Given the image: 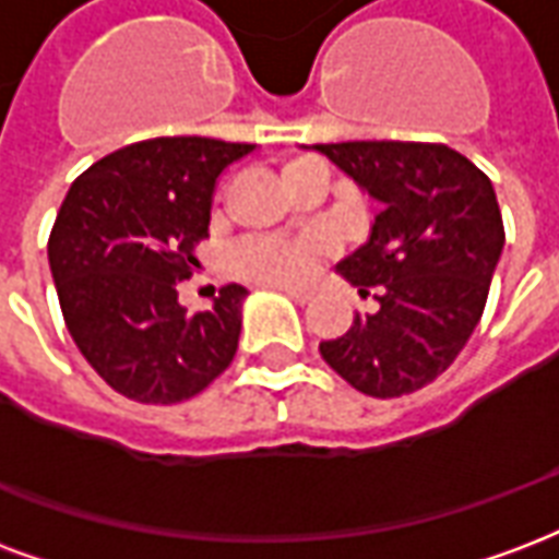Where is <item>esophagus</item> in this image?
Returning <instances> with one entry per match:
<instances>
[{
    "label": "esophagus",
    "instance_id": "1",
    "mask_svg": "<svg viewBox=\"0 0 559 559\" xmlns=\"http://www.w3.org/2000/svg\"><path fill=\"white\" fill-rule=\"evenodd\" d=\"M284 293H287L293 301H299V305H308V301H311V293L308 290H284Z\"/></svg>",
    "mask_w": 559,
    "mask_h": 559
}]
</instances>
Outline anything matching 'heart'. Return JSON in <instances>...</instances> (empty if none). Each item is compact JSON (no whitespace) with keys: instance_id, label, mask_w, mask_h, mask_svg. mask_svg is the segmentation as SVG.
<instances>
[{"instance_id":"obj_1","label":"heart","mask_w":559,"mask_h":559,"mask_svg":"<svg viewBox=\"0 0 559 559\" xmlns=\"http://www.w3.org/2000/svg\"><path fill=\"white\" fill-rule=\"evenodd\" d=\"M322 163L311 156H299L281 168V180L290 186L296 177L320 171ZM329 254V239L322 234H301V237H263L248 239L234 254V269L239 278L272 287H299L311 281L317 263Z\"/></svg>"}]
</instances>
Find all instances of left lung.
<instances>
[{
  "mask_svg": "<svg viewBox=\"0 0 559 559\" xmlns=\"http://www.w3.org/2000/svg\"><path fill=\"white\" fill-rule=\"evenodd\" d=\"M382 204L367 246L337 266L376 313L320 355L355 391L415 394L456 361L477 329L503 248L491 180L436 142L313 144Z\"/></svg>",
  "mask_w": 559,
  "mask_h": 559,
  "instance_id": "8db88e82",
  "label": "left lung"
}]
</instances>
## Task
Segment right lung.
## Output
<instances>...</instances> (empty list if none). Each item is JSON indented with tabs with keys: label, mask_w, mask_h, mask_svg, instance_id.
Returning <instances> with one entry per match:
<instances>
[{
	"label": "right lung",
	"mask_w": 559,
	"mask_h": 559,
	"mask_svg": "<svg viewBox=\"0 0 559 559\" xmlns=\"http://www.w3.org/2000/svg\"><path fill=\"white\" fill-rule=\"evenodd\" d=\"M251 151L201 135L127 144L61 201L47 254L64 325L127 400L183 403L234 361L246 287L227 284L210 311L189 317L177 284L192 278L195 248L210 237L216 177Z\"/></svg>",
	"instance_id": "obj_1"
}]
</instances>
